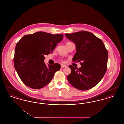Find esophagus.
<instances>
[{
  "mask_svg": "<svg viewBox=\"0 0 124 124\" xmlns=\"http://www.w3.org/2000/svg\"><path fill=\"white\" fill-rule=\"evenodd\" d=\"M66 67V65H63V64L61 65V68H64V67Z\"/></svg>",
  "mask_w": 124,
  "mask_h": 124,
  "instance_id": "esophagus-1",
  "label": "esophagus"
}]
</instances>
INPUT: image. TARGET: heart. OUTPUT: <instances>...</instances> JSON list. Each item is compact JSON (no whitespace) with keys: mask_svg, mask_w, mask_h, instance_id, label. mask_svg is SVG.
I'll return each instance as SVG.
<instances>
[{"mask_svg":"<svg viewBox=\"0 0 124 124\" xmlns=\"http://www.w3.org/2000/svg\"><path fill=\"white\" fill-rule=\"evenodd\" d=\"M70 43H71V42H67V43H66V45H67V44H70ZM61 61H62V62H64V61H63V60H61Z\"/></svg>","mask_w":124,"mask_h":124,"instance_id":"obj_1","label":"heart"}]
</instances>
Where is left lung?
<instances>
[{"instance_id": "left-lung-1", "label": "left lung", "mask_w": 124, "mask_h": 124, "mask_svg": "<svg viewBox=\"0 0 124 124\" xmlns=\"http://www.w3.org/2000/svg\"><path fill=\"white\" fill-rule=\"evenodd\" d=\"M65 35L76 45L77 52L72 61L80 62L81 65L79 68L69 65L71 69L67 76L69 82L79 90L93 88L100 82L107 70L108 55L104 43L92 33L84 31Z\"/></svg>"}]
</instances>
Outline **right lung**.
<instances>
[{
  "label": "right lung",
  "mask_w": 124,
  "mask_h": 124,
  "mask_svg": "<svg viewBox=\"0 0 124 124\" xmlns=\"http://www.w3.org/2000/svg\"><path fill=\"white\" fill-rule=\"evenodd\" d=\"M63 34L39 31L24 36L17 43L14 56L15 70L22 81L29 87L42 88L53 79L61 66L58 63L47 67L45 55L52 53Z\"/></svg>",
  "instance_id": "add662e5"
}]
</instances>
